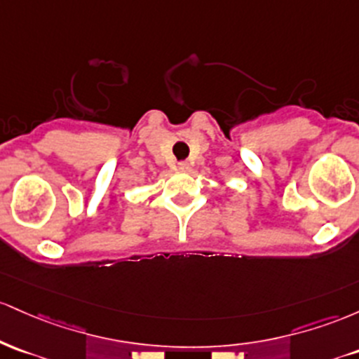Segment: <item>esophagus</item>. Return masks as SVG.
<instances>
[{
  "label": "esophagus",
  "instance_id": "obj_1",
  "mask_svg": "<svg viewBox=\"0 0 359 359\" xmlns=\"http://www.w3.org/2000/svg\"><path fill=\"white\" fill-rule=\"evenodd\" d=\"M178 169H180V171H187V169H188V163H184V161H181V163H178Z\"/></svg>",
  "mask_w": 359,
  "mask_h": 359
}]
</instances>
